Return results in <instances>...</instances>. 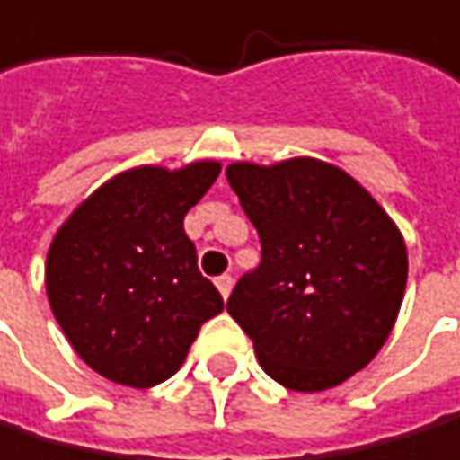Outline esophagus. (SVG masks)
<instances>
[{"label": "esophagus", "instance_id": "obj_1", "mask_svg": "<svg viewBox=\"0 0 460 460\" xmlns=\"http://www.w3.org/2000/svg\"><path fill=\"white\" fill-rule=\"evenodd\" d=\"M216 287H218V292H222V297H227L233 292V275H218Z\"/></svg>", "mask_w": 460, "mask_h": 460}]
</instances>
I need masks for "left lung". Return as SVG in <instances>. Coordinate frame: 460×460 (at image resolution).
Segmentation results:
<instances>
[{
  "label": "left lung",
  "instance_id": "1",
  "mask_svg": "<svg viewBox=\"0 0 460 460\" xmlns=\"http://www.w3.org/2000/svg\"><path fill=\"white\" fill-rule=\"evenodd\" d=\"M227 182L261 238V264L227 300L255 357L289 391H326L388 340L408 284L399 227L354 176L312 156L233 163Z\"/></svg>",
  "mask_w": 460,
  "mask_h": 460
}]
</instances>
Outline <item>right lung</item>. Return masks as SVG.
<instances>
[{
    "label": "right lung",
    "instance_id": "1",
    "mask_svg": "<svg viewBox=\"0 0 460 460\" xmlns=\"http://www.w3.org/2000/svg\"><path fill=\"white\" fill-rule=\"evenodd\" d=\"M218 171L213 160L180 171H123L52 238L49 309L92 371L128 388H154L180 371L202 323L225 309L182 227Z\"/></svg>",
    "mask_w": 460,
    "mask_h": 460
}]
</instances>
